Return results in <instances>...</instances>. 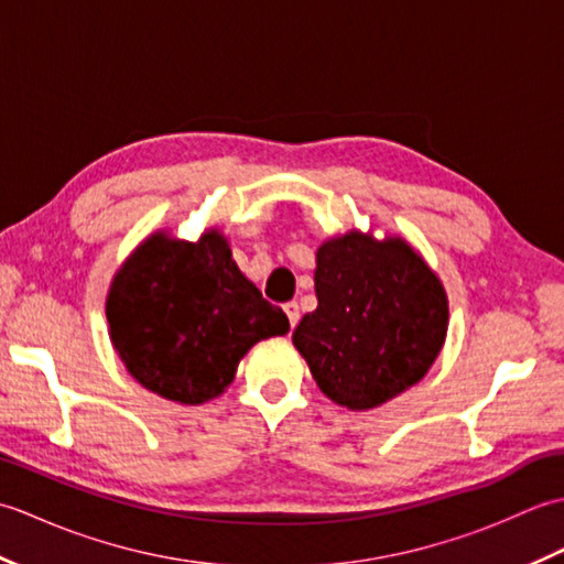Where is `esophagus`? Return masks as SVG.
Returning <instances> with one entry per match:
<instances>
[{
	"mask_svg": "<svg viewBox=\"0 0 564 564\" xmlns=\"http://www.w3.org/2000/svg\"><path fill=\"white\" fill-rule=\"evenodd\" d=\"M283 310H285V315H289L291 327H295V325H297V319H301V307H297V303H295V301H291V303H285V305H283Z\"/></svg>",
	"mask_w": 564,
	"mask_h": 564,
	"instance_id": "34e87169",
	"label": "esophagus"
}]
</instances>
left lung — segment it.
Listing matches in <instances>:
<instances>
[{
    "label": "left lung",
    "instance_id": "left-lung-1",
    "mask_svg": "<svg viewBox=\"0 0 564 564\" xmlns=\"http://www.w3.org/2000/svg\"><path fill=\"white\" fill-rule=\"evenodd\" d=\"M317 310L295 349L332 402L364 412L410 390L436 361L448 329L438 275L404 242L358 230L317 249Z\"/></svg>",
    "mask_w": 564,
    "mask_h": 564
}]
</instances>
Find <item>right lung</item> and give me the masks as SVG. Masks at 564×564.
<instances>
[{"label": "right lung", "instance_id": "right-lung-1", "mask_svg": "<svg viewBox=\"0 0 564 564\" xmlns=\"http://www.w3.org/2000/svg\"><path fill=\"white\" fill-rule=\"evenodd\" d=\"M106 319L128 373L182 404L218 398L251 346L291 329L237 269L218 230L198 242L150 235L116 271Z\"/></svg>", "mask_w": 564, "mask_h": 564}]
</instances>
